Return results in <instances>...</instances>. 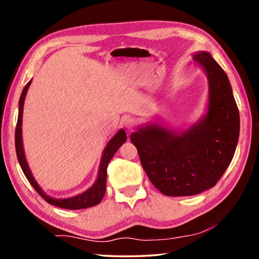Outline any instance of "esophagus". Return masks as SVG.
<instances>
[{
    "label": "esophagus",
    "instance_id": "obj_1",
    "mask_svg": "<svg viewBox=\"0 0 259 259\" xmlns=\"http://www.w3.org/2000/svg\"><path fill=\"white\" fill-rule=\"evenodd\" d=\"M137 125V121L135 120V119H126L125 121H124V126L126 129H128L129 131H131V130H134L135 129V126Z\"/></svg>",
    "mask_w": 259,
    "mask_h": 259
}]
</instances>
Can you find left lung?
Wrapping results in <instances>:
<instances>
[{"instance_id": "left-lung-1", "label": "left lung", "mask_w": 259, "mask_h": 259, "mask_svg": "<svg viewBox=\"0 0 259 259\" xmlns=\"http://www.w3.org/2000/svg\"><path fill=\"white\" fill-rule=\"evenodd\" d=\"M194 60L208 75L205 117L180 135L152 124L130 136L148 178L166 196H194L212 188L238 142L239 111L226 73L207 52L195 54Z\"/></svg>"}]
</instances>
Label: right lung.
Segmentation results:
<instances>
[{"label":"right lung","instance_id":"right-lung-1","mask_svg":"<svg viewBox=\"0 0 259 259\" xmlns=\"http://www.w3.org/2000/svg\"><path fill=\"white\" fill-rule=\"evenodd\" d=\"M30 84H31V81L27 82V84L24 87L23 91H22L20 102H19L18 123H16V128H15L16 156H18L19 163H20L22 170H23L26 179L29 180V183L32 185L33 188L36 190L37 194L40 195L47 202L50 203V205L57 206L60 208H64V209H70V210H75V209H84V208H89V207L98 205V203H100V201L102 200L104 192H106L108 164H109L110 160L112 159V157L114 156V153L117 152V150L120 148V146L125 142V140H126L125 131L121 129L120 131H118V134L109 141V144L107 145L106 149H104V151H103L100 168H99L98 179L95 183V185L91 187V188H89L84 192H82L81 195L74 196L72 198H65V199H54V198H51L50 196L46 195L45 192H43V190L41 189V187L37 185L35 179L33 178L31 170H30L29 166H27V162L25 160L23 145H22V129H21L22 115H23L24 99H25L26 92H27V89H29Z\"/></svg>","mask_w":259,"mask_h":259}]
</instances>
